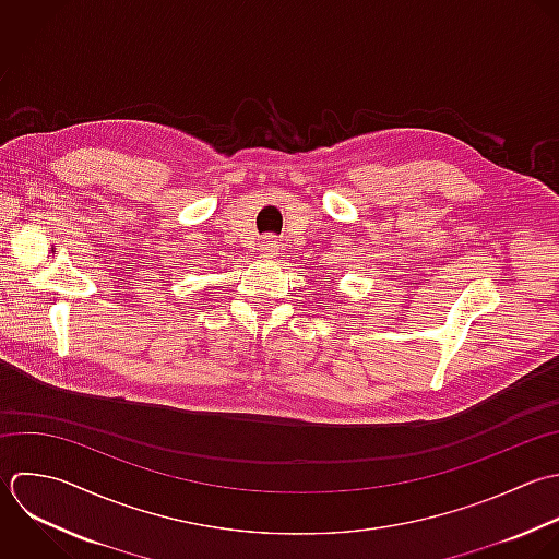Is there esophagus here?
Wrapping results in <instances>:
<instances>
[{
    "label": "esophagus",
    "instance_id": "obj_1",
    "mask_svg": "<svg viewBox=\"0 0 559 559\" xmlns=\"http://www.w3.org/2000/svg\"><path fill=\"white\" fill-rule=\"evenodd\" d=\"M278 254V241L274 237H265L261 241V257L263 259H274Z\"/></svg>",
    "mask_w": 559,
    "mask_h": 559
}]
</instances>
